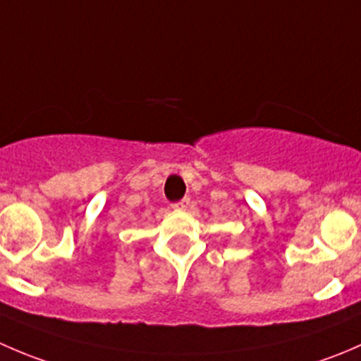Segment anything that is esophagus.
Returning a JSON list of instances; mask_svg holds the SVG:
<instances>
[{"label": "esophagus", "instance_id": "1", "mask_svg": "<svg viewBox=\"0 0 361 361\" xmlns=\"http://www.w3.org/2000/svg\"><path fill=\"white\" fill-rule=\"evenodd\" d=\"M188 202H190V199H188V197H183V199H181V201L174 202V204H173V207H176V209H185V207L188 206Z\"/></svg>", "mask_w": 361, "mask_h": 361}]
</instances>
